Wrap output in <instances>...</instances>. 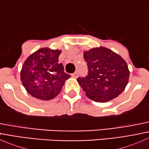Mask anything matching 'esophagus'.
Returning <instances> with one entry per match:
<instances>
[{"instance_id": "esophagus-1", "label": "esophagus", "mask_w": 149, "mask_h": 149, "mask_svg": "<svg viewBox=\"0 0 149 149\" xmlns=\"http://www.w3.org/2000/svg\"><path fill=\"white\" fill-rule=\"evenodd\" d=\"M71 76H72V77L74 78V79H76V78L78 77V76H79V74H78L77 72H75V73H73V74H72Z\"/></svg>"}]
</instances>
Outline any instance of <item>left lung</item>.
<instances>
[{"instance_id": "obj_1", "label": "left lung", "mask_w": 149, "mask_h": 149, "mask_svg": "<svg viewBox=\"0 0 149 149\" xmlns=\"http://www.w3.org/2000/svg\"><path fill=\"white\" fill-rule=\"evenodd\" d=\"M88 65V76L77 81L93 101L107 102L116 98L128 83L130 71L121 56L104 47L84 52Z\"/></svg>"}]
</instances>
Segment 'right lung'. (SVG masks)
<instances>
[{"label": "right lung", "instance_id": "right-lung-1", "mask_svg": "<svg viewBox=\"0 0 149 149\" xmlns=\"http://www.w3.org/2000/svg\"><path fill=\"white\" fill-rule=\"evenodd\" d=\"M61 53L59 49L44 47L26 58L21 70V80L30 95L49 100L59 94L65 80L70 77L59 63Z\"/></svg>", "mask_w": 149, "mask_h": 149}]
</instances>
